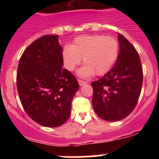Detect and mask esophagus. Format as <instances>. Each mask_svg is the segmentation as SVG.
Segmentation results:
<instances>
[{"mask_svg": "<svg viewBox=\"0 0 159 159\" xmlns=\"http://www.w3.org/2000/svg\"><path fill=\"white\" fill-rule=\"evenodd\" d=\"M78 84H80V85H84V84H87V82H86V81H82V80H80V79H78Z\"/></svg>", "mask_w": 159, "mask_h": 159, "instance_id": "esophagus-1", "label": "esophagus"}]
</instances>
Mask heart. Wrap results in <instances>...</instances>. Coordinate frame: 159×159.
<instances>
[{"label": "heart", "mask_w": 159, "mask_h": 159, "mask_svg": "<svg viewBox=\"0 0 159 159\" xmlns=\"http://www.w3.org/2000/svg\"><path fill=\"white\" fill-rule=\"evenodd\" d=\"M119 54V43L112 37L102 34L81 35L74 39L71 45L67 44L62 51L64 66L73 70L81 62L85 64L79 70L81 76L95 73L103 75L113 67Z\"/></svg>", "instance_id": "obj_1"}]
</instances>
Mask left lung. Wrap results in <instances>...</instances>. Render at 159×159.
Listing matches in <instances>:
<instances>
[{
  "label": "left lung",
  "instance_id": "left-lung-1",
  "mask_svg": "<svg viewBox=\"0 0 159 159\" xmlns=\"http://www.w3.org/2000/svg\"><path fill=\"white\" fill-rule=\"evenodd\" d=\"M118 60L104 77L91 82L92 105L98 117L117 121L131 113L139 101L143 70L138 51L121 34Z\"/></svg>",
  "mask_w": 159,
  "mask_h": 159
}]
</instances>
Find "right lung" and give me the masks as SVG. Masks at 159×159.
<instances>
[{"mask_svg":"<svg viewBox=\"0 0 159 159\" xmlns=\"http://www.w3.org/2000/svg\"><path fill=\"white\" fill-rule=\"evenodd\" d=\"M58 35H44L22 54L17 88L25 112L45 127H58L68 119L71 101L79 89L76 78L64 69Z\"/></svg>","mask_w":159,"mask_h":159,"instance_id":"obj_1","label":"right lung"}]
</instances>
